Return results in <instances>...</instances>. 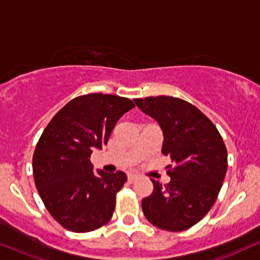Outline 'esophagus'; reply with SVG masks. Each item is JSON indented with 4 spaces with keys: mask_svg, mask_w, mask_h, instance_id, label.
<instances>
[{
    "mask_svg": "<svg viewBox=\"0 0 260 260\" xmlns=\"http://www.w3.org/2000/svg\"><path fill=\"white\" fill-rule=\"evenodd\" d=\"M137 177L136 174H128V181H129V183H133V181H136L137 180Z\"/></svg>",
    "mask_w": 260,
    "mask_h": 260,
    "instance_id": "obj_1",
    "label": "esophagus"
}]
</instances>
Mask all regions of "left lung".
Listing matches in <instances>:
<instances>
[{"instance_id": "obj_1", "label": "left lung", "mask_w": 260, "mask_h": 260, "mask_svg": "<svg viewBox=\"0 0 260 260\" xmlns=\"http://www.w3.org/2000/svg\"><path fill=\"white\" fill-rule=\"evenodd\" d=\"M134 103L160 124L162 154L174 164L167 172V185L151 179L154 191L143 199L144 215L162 230L189 229L208 213L223 185L228 170L223 138L208 117L185 100L160 95Z\"/></svg>"}]
</instances>
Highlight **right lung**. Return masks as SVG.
<instances>
[{
	"mask_svg": "<svg viewBox=\"0 0 260 260\" xmlns=\"http://www.w3.org/2000/svg\"><path fill=\"white\" fill-rule=\"evenodd\" d=\"M132 100L92 93L68 103L52 118L32 157L34 179L47 211L65 229L88 233L111 219L123 172H93L90 155L108 144Z\"/></svg>",
	"mask_w": 260,
	"mask_h": 260,
	"instance_id": "1",
	"label": "right lung"
}]
</instances>
